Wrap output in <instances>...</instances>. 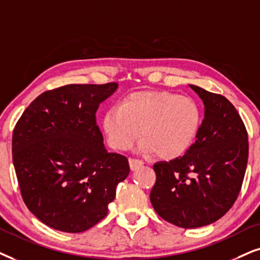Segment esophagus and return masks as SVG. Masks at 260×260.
<instances>
[{
  "mask_svg": "<svg viewBox=\"0 0 260 260\" xmlns=\"http://www.w3.org/2000/svg\"><path fill=\"white\" fill-rule=\"evenodd\" d=\"M128 162H129L131 170H137L138 168H140V167L144 164L143 160L136 159V158H129V159H128Z\"/></svg>",
  "mask_w": 260,
  "mask_h": 260,
  "instance_id": "obj_1",
  "label": "esophagus"
}]
</instances>
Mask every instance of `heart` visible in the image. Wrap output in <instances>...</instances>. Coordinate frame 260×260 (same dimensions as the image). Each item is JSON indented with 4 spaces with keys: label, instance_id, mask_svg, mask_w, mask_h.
<instances>
[{
    "label": "heart",
    "instance_id": "heart-1",
    "mask_svg": "<svg viewBox=\"0 0 260 260\" xmlns=\"http://www.w3.org/2000/svg\"><path fill=\"white\" fill-rule=\"evenodd\" d=\"M199 107L188 97L167 91L134 92L102 117V129L113 150H129L138 140L139 151L162 159L182 156L193 145L200 128Z\"/></svg>",
    "mask_w": 260,
    "mask_h": 260
}]
</instances>
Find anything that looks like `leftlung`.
I'll return each instance as SVG.
<instances>
[{"label": "left lung", "instance_id": "8db88e82", "mask_svg": "<svg viewBox=\"0 0 260 260\" xmlns=\"http://www.w3.org/2000/svg\"><path fill=\"white\" fill-rule=\"evenodd\" d=\"M189 87L204 103L196 143L181 157L153 166L150 200L163 219L180 228L211 224L238 198L247 167L248 138L234 106L221 94Z\"/></svg>", "mask_w": 260, "mask_h": 260}]
</instances>
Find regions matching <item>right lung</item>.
<instances>
[{"label": "right lung", "mask_w": 260, "mask_h": 260, "mask_svg": "<svg viewBox=\"0 0 260 260\" xmlns=\"http://www.w3.org/2000/svg\"><path fill=\"white\" fill-rule=\"evenodd\" d=\"M119 85H66L38 96L13 132V163L22 199L50 228L81 233L102 221L129 174L108 152L96 111Z\"/></svg>", "instance_id": "1"}]
</instances>
